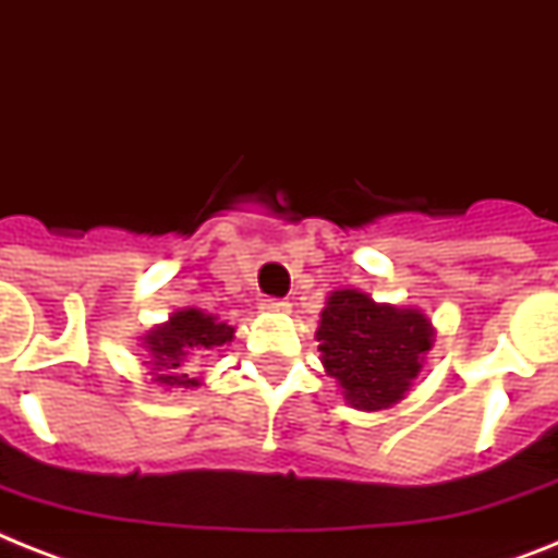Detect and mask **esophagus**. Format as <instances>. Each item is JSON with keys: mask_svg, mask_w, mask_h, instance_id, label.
<instances>
[{"mask_svg": "<svg viewBox=\"0 0 558 558\" xmlns=\"http://www.w3.org/2000/svg\"><path fill=\"white\" fill-rule=\"evenodd\" d=\"M260 308H264V312H275V315H287L292 306H289L287 301H275V298H269V301L260 303Z\"/></svg>", "mask_w": 558, "mask_h": 558, "instance_id": "34e87169", "label": "esophagus"}]
</instances>
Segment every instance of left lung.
<instances>
[{"mask_svg": "<svg viewBox=\"0 0 558 558\" xmlns=\"http://www.w3.org/2000/svg\"><path fill=\"white\" fill-rule=\"evenodd\" d=\"M315 337L323 368L343 388L351 409L383 411L409 395L437 331L420 308L337 289L320 312Z\"/></svg>", "mask_w": 558, "mask_h": 558, "instance_id": "8db88e82", "label": "left lung"}]
</instances>
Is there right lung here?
Wrapping results in <instances>:
<instances>
[{"instance_id":"1","label":"right lung","mask_w":558,"mask_h":558,"mask_svg":"<svg viewBox=\"0 0 558 558\" xmlns=\"http://www.w3.org/2000/svg\"><path fill=\"white\" fill-rule=\"evenodd\" d=\"M232 337H235L232 326L201 312V308L190 306L172 312L170 320L142 337L153 383L163 388H198L201 383L192 377L190 363L201 354L229 343Z\"/></svg>"}]
</instances>
